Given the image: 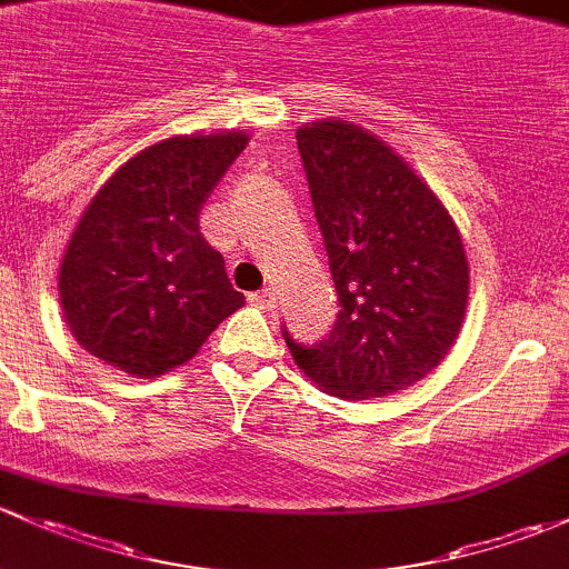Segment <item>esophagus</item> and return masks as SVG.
Wrapping results in <instances>:
<instances>
[{"label":"esophagus","instance_id":"1","mask_svg":"<svg viewBox=\"0 0 569 569\" xmlns=\"http://www.w3.org/2000/svg\"><path fill=\"white\" fill-rule=\"evenodd\" d=\"M249 301L254 303L257 309H266V312H271V309H277V292L273 290H260V292H251Z\"/></svg>","mask_w":569,"mask_h":569}]
</instances>
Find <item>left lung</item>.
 Listing matches in <instances>:
<instances>
[{
	"label": "left lung",
	"mask_w": 569,
	"mask_h": 569,
	"mask_svg": "<svg viewBox=\"0 0 569 569\" xmlns=\"http://www.w3.org/2000/svg\"><path fill=\"white\" fill-rule=\"evenodd\" d=\"M339 315L320 345L284 331L326 395L372 400L430 375L458 339L468 260L447 204L380 137L348 120L296 131Z\"/></svg>",
	"instance_id": "8db88e82"
}]
</instances>
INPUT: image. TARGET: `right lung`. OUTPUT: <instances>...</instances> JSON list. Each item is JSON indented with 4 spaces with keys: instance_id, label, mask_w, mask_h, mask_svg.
Here are the masks:
<instances>
[{
    "instance_id": "right-lung-1",
    "label": "right lung",
    "mask_w": 569,
    "mask_h": 569,
    "mask_svg": "<svg viewBox=\"0 0 569 569\" xmlns=\"http://www.w3.org/2000/svg\"><path fill=\"white\" fill-rule=\"evenodd\" d=\"M249 144L246 131L189 133L128 158L76 221L60 260V303L76 342L131 378L194 359L243 307L199 210Z\"/></svg>"
}]
</instances>
